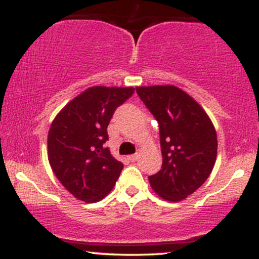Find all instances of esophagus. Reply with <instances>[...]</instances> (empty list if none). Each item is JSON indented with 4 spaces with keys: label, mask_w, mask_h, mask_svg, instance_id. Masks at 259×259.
I'll list each match as a JSON object with an SVG mask.
<instances>
[{
    "label": "esophagus",
    "mask_w": 259,
    "mask_h": 259,
    "mask_svg": "<svg viewBox=\"0 0 259 259\" xmlns=\"http://www.w3.org/2000/svg\"><path fill=\"white\" fill-rule=\"evenodd\" d=\"M139 158V154L135 153V154H130V156H127V159L130 160V162H135L136 159Z\"/></svg>",
    "instance_id": "obj_1"
}]
</instances>
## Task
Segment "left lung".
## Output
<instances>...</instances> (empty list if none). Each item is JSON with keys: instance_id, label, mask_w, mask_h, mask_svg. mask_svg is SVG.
Returning a JSON list of instances; mask_svg holds the SVG:
<instances>
[{"instance_id": "obj_1", "label": "left lung", "mask_w": 259, "mask_h": 259, "mask_svg": "<svg viewBox=\"0 0 259 259\" xmlns=\"http://www.w3.org/2000/svg\"><path fill=\"white\" fill-rule=\"evenodd\" d=\"M136 92L159 124L162 169L148 177L159 197L179 202L194 194L217 159L215 127L202 107L174 85L138 86Z\"/></svg>"}]
</instances>
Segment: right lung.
I'll use <instances>...</instances> for the list:
<instances>
[{
    "instance_id": "obj_1",
    "label": "right lung",
    "mask_w": 259,
    "mask_h": 259,
    "mask_svg": "<svg viewBox=\"0 0 259 259\" xmlns=\"http://www.w3.org/2000/svg\"><path fill=\"white\" fill-rule=\"evenodd\" d=\"M133 94V86H92L69 101L53 119L47 136L50 165L78 200L101 201L119 178L123 163L103 144L115 108Z\"/></svg>"
}]
</instances>
